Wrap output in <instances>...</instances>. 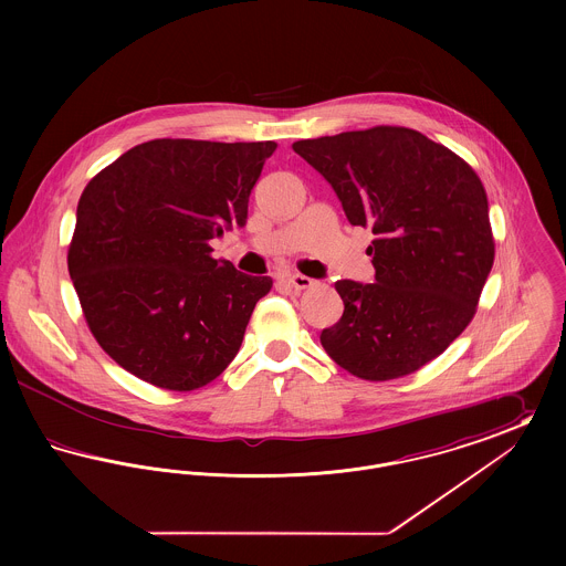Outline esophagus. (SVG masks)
<instances>
[{"label": "esophagus", "instance_id": "1", "mask_svg": "<svg viewBox=\"0 0 566 566\" xmlns=\"http://www.w3.org/2000/svg\"><path fill=\"white\" fill-rule=\"evenodd\" d=\"M284 282H286L291 289H295V291H305V289L314 286V280L307 277V275H301V273H289V275L284 277Z\"/></svg>", "mask_w": 566, "mask_h": 566}]
</instances>
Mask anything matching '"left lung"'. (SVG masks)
Here are the masks:
<instances>
[{"mask_svg": "<svg viewBox=\"0 0 566 566\" xmlns=\"http://www.w3.org/2000/svg\"><path fill=\"white\" fill-rule=\"evenodd\" d=\"M298 157L333 187L354 227H371L376 280H339V323L326 354L352 376H409L471 323L494 240L484 185L469 163L405 127L298 139Z\"/></svg>", "mask_w": 566, "mask_h": 566, "instance_id": "8db88e82", "label": "left lung"}]
</instances>
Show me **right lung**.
<instances>
[{"label": "right lung", "mask_w": 566, "mask_h": 566, "mask_svg": "<svg viewBox=\"0 0 566 566\" xmlns=\"http://www.w3.org/2000/svg\"><path fill=\"white\" fill-rule=\"evenodd\" d=\"M275 148L150 139L82 190L67 270L93 337L125 371L187 392L235 358L273 282L216 261L208 242L245 224Z\"/></svg>", "instance_id": "1"}]
</instances>
